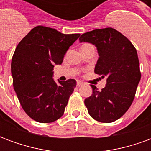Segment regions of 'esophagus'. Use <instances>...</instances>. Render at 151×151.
<instances>
[{"instance_id":"1","label":"esophagus","mask_w":151,"mask_h":151,"mask_svg":"<svg viewBox=\"0 0 151 151\" xmlns=\"http://www.w3.org/2000/svg\"><path fill=\"white\" fill-rule=\"evenodd\" d=\"M82 85H83V82H81V81H78V82H77V86H80Z\"/></svg>"}]
</instances>
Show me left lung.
Returning a JSON list of instances; mask_svg holds the SVG:
<instances>
[{"label": "left lung", "mask_w": 151, "mask_h": 151, "mask_svg": "<svg viewBox=\"0 0 151 151\" xmlns=\"http://www.w3.org/2000/svg\"><path fill=\"white\" fill-rule=\"evenodd\" d=\"M79 41L96 46L99 57L95 73L107 77V85L100 91L91 85L93 93L85 99L86 107L95 120L113 122L129 108L141 79L136 48L124 35L111 27L84 33Z\"/></svg>", "instance_id": "left-lung-1"}]
</instances>
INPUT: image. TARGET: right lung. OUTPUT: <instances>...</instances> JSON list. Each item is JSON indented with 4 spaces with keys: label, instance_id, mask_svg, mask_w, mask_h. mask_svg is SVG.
<instances>
[{
    "label": "right lung",
    "instance_id": "obj_1",
    "mask_svg": "<svg viewBox=\"0 0 151 151\" xmlns=\"http://www.w3.org/2000/svg\"><path fill=\"white\" fill-rule=\"evenodd\" d=\"M80 34H62L35 27L19 42L13 55V86L22 108L31 119L52 123L62 116L76 87L74 79L56 82L55 65H61L69 47Z\"/></svg>",
    "mask_w": 151,
    "mask_h": 151
}]
</instances>
